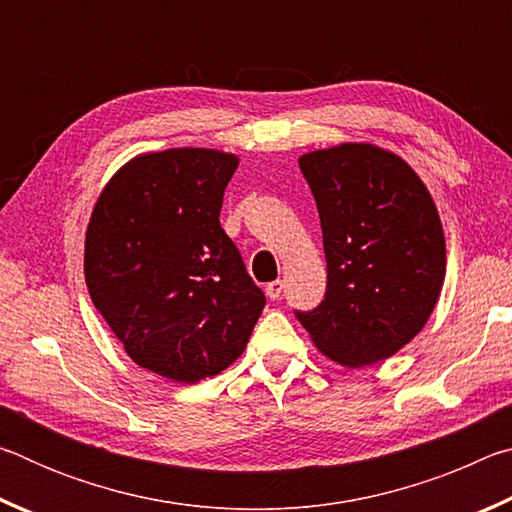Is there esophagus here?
Returning <instances> with one entry per match:
<instances>
[{"label":"esophagus","instance_id":"1","mask_svg":"<svg viewBox=\"0 0 512 512\" xmlns=\"http://www.w3.org/2000/svg\"><path fill=\"white\" fill-rule=\"evenodd\" d=\"M282 289H284V282L282 280H275V282H268L266 284V296L271 300H277L282 296Z\"/></svg>","mask_w":512,"mask_h":512}]
</instances>
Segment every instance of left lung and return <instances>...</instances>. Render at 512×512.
Listing matches in <instances>:
<instances>
[{
  "mask_svg": "<svg viewBox=\"0 0 512 512\" xmlns=\"http://www.w3.org/2000/svg\"><path fill=\"white\" fill-rule=\"evenodd\" d=\"M298 162L323 228L327 291L296 316L325 357L372 366L400 352L438 302L447 264L436 203L400 155L375 144L345 142Z\"/></svg>",
  "mask_w": 512,
  "mask_h": 512,
  "instance_id": "8db88e82",
  "label": "left lung"
}]
</instances>
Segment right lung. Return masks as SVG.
Instances as JSON below:
<instances>
[{
    "mask_svg": "<svg viewBox=\"0 0 512 512\" xmlns=\"http://www.w3.org/2000/svg\"><path fill=\"white\" fill-rule=\"evenodd\" d=\"M239 158L167 149L128 160L85 232V282L137 366L183 384L235 363L266 298L219 214Z\"/></svg>",
    "mask_w": 512,
    "mask_h": 512,
    "instance_id": "1",
    "label": "right lung"
}]
</instances>
